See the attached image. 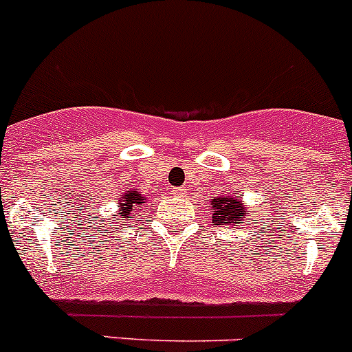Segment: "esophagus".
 Instances as JSON below:
<instances>
[{
	"label": "esophagus",
	"mask_w": 352,
	"mask_h": 352,
	"mask_svg": "<svg viewBox=\"0 0 352 352\" xmlns=\"http://www.w3.org/2000/svg\"><path fill=\"white\" fill-rule=\"evenodd\" d=\"M173 193L176 197H185L186 195V188H183V186H178V188H173Z\"/></svg>",
	"instance_id": "obj_1"
}]
</instances>
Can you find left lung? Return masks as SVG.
<instances>
[{
	"label": "left lung",
	"mask_w": 352,
	"mask_h": 352,
	"mask_svg": "<svg viewBox=\"0 0 352 352\" xmlns=\"http://www.w3.org/2000/svg\"><path fill=\"white\" fill-rule=\"evenodd\" d=\"M212 209L214 216L212 221L216 224H239V221H242L243 216H247L249 210H245L242 207V204L239 200L226 199V197H217L212 199Z\"/></svg>",
	"instance_id": "1"
}]
</instances>
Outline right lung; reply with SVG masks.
I'll return each instance as SVG.
<instances>
[{"label":"right lung","mask_w":352,"mask_h":352,"mask_svg":"<svg viewBox=\"0 0 352 352\" xmlns=\"http://www.w3.org/2000/svg\"><path fill=\"white\" fill-rule=\"evenodd\" d=\"M119 202H120V206L124 207L122 212L120 214H124V217H128L131 212L142 209V204H145V197L140 195L138 192H129V193H126V195H124Z\"/></svg>","instance_id":"1"}]
</instances>
